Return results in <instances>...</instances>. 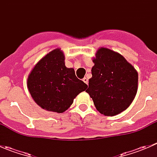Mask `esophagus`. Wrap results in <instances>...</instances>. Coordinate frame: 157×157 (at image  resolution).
I'll return each mask as SVG.
<instances>
[{
	"label": "esophagus",
	"instance_id": "1",
	"mask_svg": "<svg viewBox=\"0 0 157 157\" xmlns=\"http://www.w3.org/2000/svg\"><path fill=\"white\" fill-rule=\"evenodd\" d=\"M83 81L84 82V83H86V84L88 85V79H87V78H86V77H84V78L83 79Z\"/></svg>",
	"mask_w": 157,
	"mask_h": 157
}]
</instances>
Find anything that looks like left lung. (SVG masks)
<instances>
[{
    "label": "left lung",
    "mask_w": 157,
    "mask_h": 157,
    "mask_svg": "<svg viewBox=\"0 0 157 157\" xmlns=\"http://www.w3.org/2000/svg\"><path fill=\"white\" fill-rule=\"evenodd\" d=\"M93 61L92 77L86 92L101 114L114 116L121 113L137 94V71L119 53L102 47L98 49Z\"/></svg>",
    "instance_id": "obj_1"
}]
</instances>
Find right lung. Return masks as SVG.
I'll return each instance as SVG.
<instances>
[{
    "instance_id": "obj_1",
    "label": "right lung",
    "mask_w": 157,
    "mask_h": 157,
    "mask_svg": "<svg viewBox=\"0 0 157 157\" xmlns=\"http://www.w3.org/2000/svg\"><path fill=\"white\" fill-rule=\"evenodd\" d=\"M64 55L56 48L42 58L32 70L27 87L32 97L41 108L62 113L70 108L74 98L87 85L79 80L74 68H67Z\"/></svg>"
}]
</instances>
